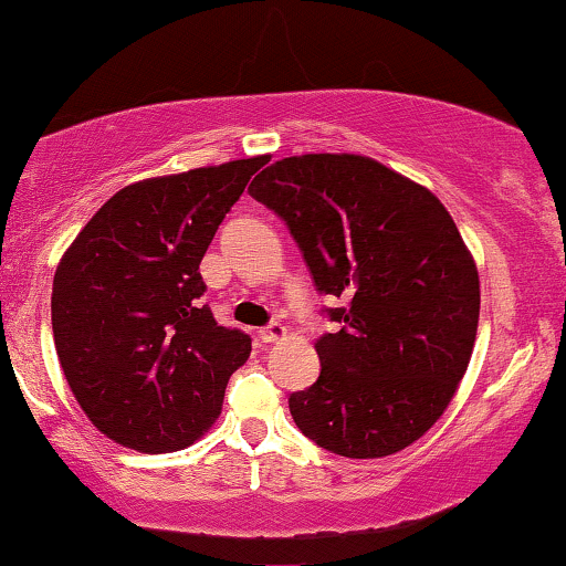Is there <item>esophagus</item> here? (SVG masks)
I'll return each instance as SVG.
<instances>
[{
	"mask_svg": "<svg viewBox=\"0 0 566 566\" xmlns=\"http://www.w3.org/2000/svg\"><path fill=\"white\" fill-rule=\"evenodd\" d=\"M284 336H287V326H282V324H269L266 328H261V339L263 342H279V339H284Z\"/></svg>",
	"mask_w": 566,
	"mask_h": 566,
	"instance_id": "obj_1",
	"label": "esophagus"
}]
</instances>
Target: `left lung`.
Instances as JSON below:
<instances>
[{
    "label": "left lung",
    "instance_id": "1",
    "mask_svg": "<svg viewBox=\"0 0 566 566\" xmlns=\"http://www.w3.org/2000/svg\"><path fill=\"white\" fill-rule=\"evenodd\" d=\"M250 196L287 221L316 287L347 300L316 342L318 381L290 397L328 452L378 460L452 402L481 316V279L454 219L423 185L360 154L274 161Z\"/></svg>",
    "mask_w": 566,
    "mask_h": 566
}]
</instances>
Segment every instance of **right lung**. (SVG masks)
<instances>
[{
	"label": "right lung",
	"instance_id": "1",
	"mask_svg": "<svg viewBox=\"0 0 566 566\" xmlns=\"http://www.w3.org/2000/svg\"><path fill=\"white\" fill-rule=\"evenodd\" d=\"M269 156L148 177L106 200L64 250L52 332L70 389L106 439L146 454L217 423L250 336L200 305V261Z\"/></svg>",
	"mask_w": 566,
	"mask_h": 566
}]
</instances>
